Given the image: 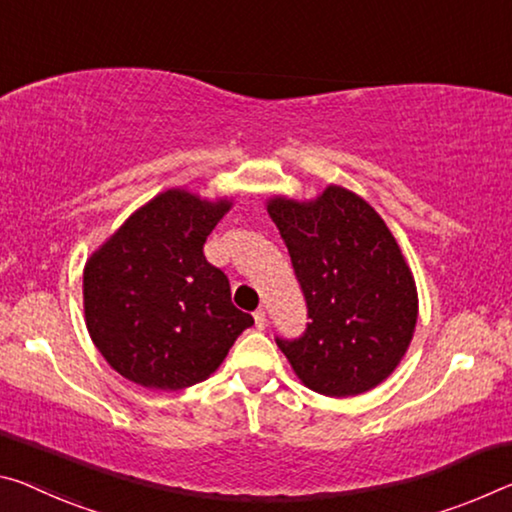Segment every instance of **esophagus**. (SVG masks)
Here are the masks:
<instances>
[{"mask_svg":"<svg viewBox=\"0 0 512 512\" xmlns=\"http://www.w3.org/2000/svg\"><path fill=\"white\" fill-rule=\"evenodd\" d=\"M253 316H255V326H257L259 330H262V328L266 326V312L262 310V307H259V310L253 312Z\"/></svg>","mask_w":512,"mask_h":512,"instance_id":"34e87169","label":"esophagus"}]
</instances>
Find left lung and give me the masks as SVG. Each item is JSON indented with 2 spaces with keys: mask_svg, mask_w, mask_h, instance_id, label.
Masks as SVG:
<instances>
[{
  "mask_svg": "<svg viewBox=\"0 0 512 512\" xmlns=\"http://www.w3.org/2000/svg\"><path fill=\"white\" fill-rule=\"evenodd\" d=\"M307 303L298 339L275 337L305 387L323 396L369 392L396 369L417 323L415 278L383 218L330 184L316 200L271 198Z\"/></svg>",
  "mask_w": 512,
  "mask_h": 512,
  "instance_id": "8db88e82",
  "label": "left lung"
}]
</instances>
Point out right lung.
<instances>
[{
  "mask_svg": "<svg viewBox=\"0 0 512 512\" xmlns=\"http://www.w3.org/2000/svg\"><path fill=\"white\" fill-rule=\"evenodd\" d=\"M230 200L168 189L127 218L84 269L86 328L120 376L150 389L207 380L253 316L202 246Z\"/></svg>",
  "mask_w": 512,
  "mask_h": 512,
  "instance_id": "right-lung-1",
  "label": "right lung"
}]
</instances>
